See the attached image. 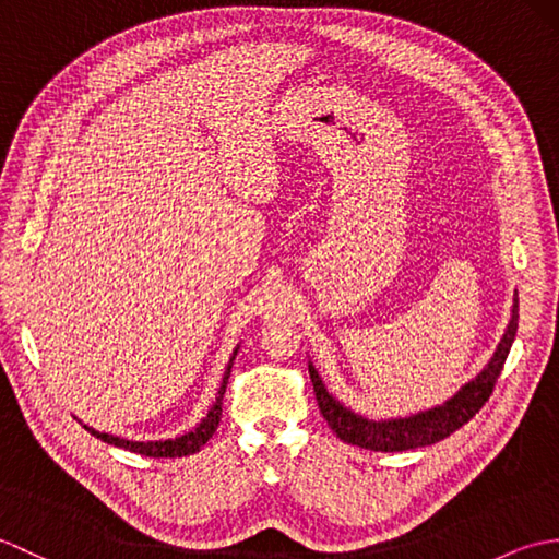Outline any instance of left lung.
Here are the masks:
<instances>
[{
  "label": "left lung",
  "instance_id": "obj_1",
  "mask_svg": "<svg viewBox=\"0 0 559 559\" xmlns=\"http://www.w3.org/2000/svg\"><path fill=\"white\" fill-rule=\"evenodd\" d=\"M516 326H519V298H514L512 319H509V326L488 367H485L476 379H471L466 386H461L454 396L442 403V406L420 411L415 415H408V418L370 420V418H362L358 413H353L350 408H346L343 403H338L329 394L322 377H319L314 365L310 362V379L314 386L319 411H322L324 420L329 423L331 430L336 432V437H341L343 442L362 447V449L406 451L415 447L442 442L444 437H449L451 432H456L459 427L466 425L473 415L485 406V401L490 399L497 377L502 374L509 348H512L514 343Z\"/></svg>",
  "mask_w": 559,
  "mask_h": 559
}]
</instances>
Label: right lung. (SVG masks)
<instances>
[{
  "label": "right lung",
  "instance_id": "1",
  "mask_svg": "<svg viewBox=\"0 0 559 559\" xmlns=\"http://www.w3.org/2000/svg\"><path fill=\"white\" fill-rule=\"evenodd\" d=\"M237 355V348L233 353V358L228 362V370L223 374V382L218 389V396L213 401L211 411L206 413V418L201 420L192 432H187L182 437H175V439H160V442H132V439H124V437H112V435H105V432H96L93 427L83 425L91 435H96L98 439L115 447H122L127 451H136L141 456H153V459H175V456H189V454H197V451L204 447L209 439L216 432V427L221 423V413H223V394H225V384H228V377H230V367L233 360Z\"/></svg>",
  "mask_w": 559,
  "mask_h": 559
}]
</instances>
